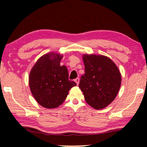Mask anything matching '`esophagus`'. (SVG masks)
Here are the masks:
<instances>
[{"label":"esophagus","instance_id":"obj_1","mask_svg":"<svg viewBox=\"0 0 147 147\" xmlns=\"http://www.w3.org/2000/svg\"><path fill=\"white\" fill-rule=\"evenodd\" d=\"M74 82H76V84H77V86H78V84H79V82H80V78H76L75 80H74Z\"/></svg>","mask_w":147,"mask_h":147}]
</instances>
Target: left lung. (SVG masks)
I'll return each mask as SVG.
<instances>
[{"instance_id": "obj_1", "label": "left lung", "mask_w": 147, "mask_h": 147, "mask_svg": "<svg viewBox=\"0 0 147 147\" xmlns=\"http://www.w3.org/2000/svg\"><path fill=\"white\" fill-rule=\"evenodd\" d=\"M85 74L81 76L79 88L86 102L92 108L101 109L115 98L121 84L117 66L106 56L84 54Z\"/></svg>"}]
</instances>
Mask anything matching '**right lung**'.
<instances>
[{
  "label": "right lung",
  "instance_id": "obj_1",
  "mask_svg": "<svg viewBox=\"0 0 147 147\" xmlns=\"http://www.w3.org/2000/svg\"><path fill=\"white\" fill-rule=\"evenodd\" d=\"M63 55L49 53L40 57L32 68L28 84L32 95L39 105L47 109L58 108L76 84L69 80L67 69L61 66Z\"/></svg>",
  "mask_w": 147,
  "mask_h": 147
}]
</instances>
